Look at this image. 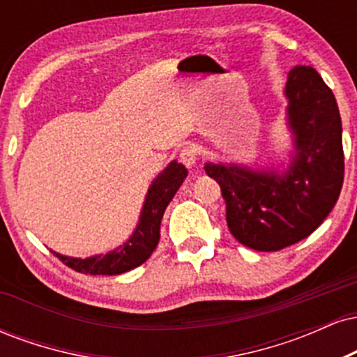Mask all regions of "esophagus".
Listing matches in <instances>:
<instances>
[{
	"label": "esophagus",
	"instance_id": "1",
	"mask_svg": "<svg viewBox=\"0 0 357 357\" xmlns=\"http://www.w3.org/2000/svg\"><path fill=\"white\" fill-rule=\"evenodd\" d=\"M179 159L186 167H192L196 165V159H198V154H196V149L192 146H186L179 154Z\"/></svg>",
	"mask_w": 357,
	"mask_h": 357
}]
</instances>
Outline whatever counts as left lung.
<instances>
[{"label":"left lung","instance_id":"left-lung-1","mask_svg":"<svg viewBox=\"0 0 357 357\" xmlns=\"http://www.w3.org/2000/svg\"><path fill=\"white\" fill-rule=\"evenodd\" d=\"M284 96L292 144L287 165H204L227 202L231 235L258 252L309 236L334 208L344 179L342 124L333 90L312 67L297 65L287 75Z\"/></svg>","mask_w":357,"mask_h":357}]
</instances>
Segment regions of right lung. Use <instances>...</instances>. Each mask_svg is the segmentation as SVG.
Here are the masks:
<instances>
[{"instance_id": "right-lung-1", "label": "right lung", "mask_w": 357, "mask_h": 357, "mask_svg": "<svg viewBox=\"0 0 357 357\" xmlns=\"http://www.w3.org/2000/svg\"><path fill=\"white\" fill-rule=\"evenodd\" d=\"M186 176L188 169L178 161H171L161 173L155 176L147 190L144 204H142L141 215H139V221L132 235L112 252L87 258L61 255L55 250H52V253L60 258L65 265L77 272L85 273V275H119V273L139 267L158 247L162 215Z\"/></svg>"}]
</instances>
